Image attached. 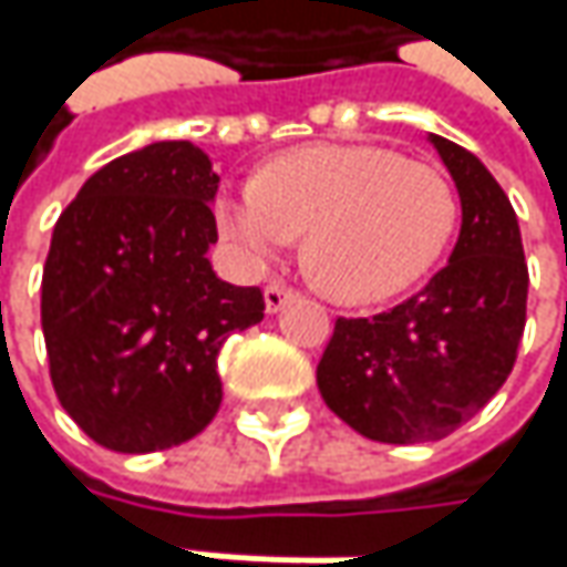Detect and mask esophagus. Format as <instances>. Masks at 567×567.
Listing matches in <instances>:
<instances>
[{
  "instance_id": "34e87169",
  "label": "esophagus",
  "mask_w": 567,
  "mask_h": 567,
  "mask_svg": "<svg viewBox=\"0 0 567 567\" xmlns=\"http://www.w3.org/2000/svg\"><path fill=\"white\" fill-rule=\"evenodd\" d=\"M291 295H295V291H291L288 285H282V282H269V285H266V288H264L266 310H269V313H279V310H282L285 303H288V298H291Z\"/></svg>"
}]
</instances>
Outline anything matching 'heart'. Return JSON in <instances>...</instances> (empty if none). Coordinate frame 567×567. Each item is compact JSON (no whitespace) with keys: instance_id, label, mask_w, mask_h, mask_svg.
<instances>
[{"instance_id":"obj_1","label":"heart","mask_w":567,"mask_h":567,"mask_svg":"<svg viewBox=\"0 0 567 567\" xmlns=\"http://www.w3.org/2000/svg\"><path fill=\"white\" fill-rule=\"evenodd\" d=\"M219 231L247 260L303 231L310 282L342 303H373L414 285L458 225V194L440 168L373 144H310L266 163L216 206Z\"/></svg>"}]
</instances>
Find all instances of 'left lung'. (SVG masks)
<instances>
[{"label":"left lung","instance_id":"obj_1","mask_svg":"<svg viewBox=\"0 0 567 567\" xmlns=\"http://www.w3.org/2000/svg\"><path fill=\"white\" fill-rule=\"evenodd\" d=\"M461 197V235L430 282L377 317H339L317 363L332 414L389 445L436 442L508 380L527 322V260L505 190L474 153L430 134Z\"/></svg>","mask_w":567,"mask_h":567}]
</instances>
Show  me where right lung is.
Segmentation results:
<instances>
[{
	"label": "right lung",
	"instance_id": "add662e5",
	"mask_svg": "<svg viewBox=\"0 0 567 567\" xmlns=\"http://www.w3.org/2000/svg\"><path fill=\"white\" fill-rule=\"evenodd\" d=\"M219 175L190 141H159L93 172L52 228L40 320L52 389L103 449L144 455L216 417V358L264 320V291L223 282Z\"/></svg>",
	"mask_w": 567,
	"mask_h": 567
}]
</instances>
